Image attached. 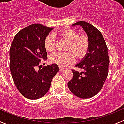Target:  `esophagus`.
<instances>
[{
	"label": "esophagus",
	"instance_id": "obj_1",
	"mask_svg": "<svg viewBox=\"0 0 124 124\" xmlns=\"http://www.w3.org/2000/svg\"><path fill=\"white\" fill-rule=\"evenodd\" d=\"M59 70H60V71H63L64 70V68H63V67H61V66H59Z\"/></svg>",
	"mask_w": 124,
	"mask_h": 124
}]
</instances>
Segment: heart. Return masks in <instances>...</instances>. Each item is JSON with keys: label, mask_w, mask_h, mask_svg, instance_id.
Returning <instances> with one entry per match:
<instances>
[{"label": "heart", "mask_w": 124, "mask_h": 124, "mask_svg": "<svg viewBox=\"0 0 124 124\" xmlns=\"http://www.w3.org/2000/svg\"><path fill=\"white\" fill-rule=\"evenodd\" d=\"M57 34L68 42L67 50H70L78 58H82L86 54L89 49V40L84 35H79L78 33L71 28H66L60 30ZM45 49L51 51L55 47V40L52 34H48L43 41ZM52 63L61 67H65L75 61V56L71 52L62 53L57 51L53 53L49 57Z\"/></svg>", "instance_id": "obj_1"}]
</instances>
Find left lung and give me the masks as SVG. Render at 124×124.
Here are the masks:
<instances>
[{"mask_svg":"<svg viewBox=\"0 0 124 124\" xmlns=\"http://www.w3.org/2000/svg\"><path fill=\"white\" fill-rule=\"evenodd\" d=\"M72 25H80L89 40L88 53L76 67L84 71L71 70L73 76L67 83L70 91L81 99H89L101 90L109 72L108 49L103 35L97 28L85 21H78Z\"/></svg>","mask_w":124,"mask_h":124,"instance_id":"8db88e82","label":"left lung"}]
</instances>
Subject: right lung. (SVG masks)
<instances>
[{"label":"right lung","instance_id":"obj_1","mask_svg":"<svg viewBox=\"0 0 124 124\" xmlns=\"http://www.w3.org/2000/svg\"><path fill=\"white\" fill-rule=\"evenodd\" d=\"M53 29L40 24H31L16 33L11 45L9 67L12 79L27 99L36 100L43 97L59 70L55 64L40 65L42 60L47 58L43 41Z\"/></svg>","mask_w":124,"mask_h":124}]
</instances>
